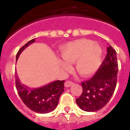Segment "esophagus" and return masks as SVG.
Here are the masks:
<instances>
[{
    "mask_svg": "<svg viewBox=\"0 0 130 130\" xmlns=\"http://www.w3.org/2000/svg\"><path fill=\"white\" fill-rule=\"evenodd\" d=\"M74 83L73 82H70V81H67V82H65V86L66 88H69L72 86H73Z\"/></svg>",
    "mask_w": 130,
    "mask_h": 130,
    "instance_id": "esophagus-1",
    "label": "esophagus"
}]
</instances>
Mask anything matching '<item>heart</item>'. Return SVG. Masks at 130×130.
<instances>
[{"mask_svg":"<svg viewBox=\"0 0 130 130\" xmlns=\"http://www.w3.org/2000/svg\"><path fill=\"white\" fill-rule=\"evenodd\" d=\"M60 56L65 62L60 65L69 70L68 64L76 62V70L81 75H92L100 68L102 58V49L97 42L87 39H80L68 43L60 50Z\"/></svg>","mask_w":130,"mask_h":130,"instance_id":"1","label":"heart"}]
</instances>
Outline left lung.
<instances>
[{"mask_svg": "<svg viewBox=\"0 0 130 130\" xmlns=\"http://www.w3.org/2000/svg\"><path fill=\"white\" fill-rule=\"evenodd\" d=\"M118 65L116 51L111 45L95 74L86 82H82L83 92L76 100L77 105L85 111H97L106 105L114 93L117 82Z\"/></svg>", "mask_w": 130, "mask_h": 130, "instance_id": "left-lung-1", "label": "left lung"}]
</instances>
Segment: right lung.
Listing matches in <instances>:
<instances>
[{
    "label": "right lung",
    "mask_w": 130,
    "mask_h": 130,
    "mask_svg": "<svg viewBox=\"0 0 130 130\" xmlns=\"http://www.w3.org/2000/svg\"><path fill=\"white\" fill-rule=\"evenodd\" d=\"M34 42L35 39H32L22 46L17 54L16 60H18L21 52L27 46ZM15 78L19 95L30 110L39 113H47L56 108L60 97L64 91L65 80H57L42 87L30 88L20 82L17 74H16Z\"/></svg>",
    "instance_id": "add662e5"
}]
</instances>
